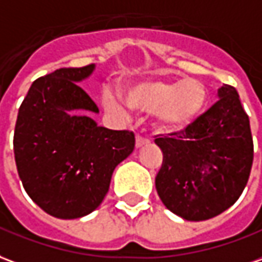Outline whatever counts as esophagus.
<instances>
[{"instance_id":"esophagus-1","label":"esophagus","mask_w":262,"mask_h":262,"mask_svg":"<svg viewBox=\"0 0 262 262\" xmlns=\"http://www.w3.org/2000/svg\"><path fill=\"white\" fill-rule=\"evenodd\" d=\"M149 139H146V137L143 136H136V147L137 149H140V147H143V146H146V144H149Z\"/></svg>"}]
</instances>
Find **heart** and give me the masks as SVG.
I'll use <instances>...</instances> for the list:
<instances>
[{"label":"heart","instance_id":"heart-1","mask_svg":"<svg viewBox=\"0 0 262 262\" xmlns=\"http://www.w3.org/2000/svg\"><path fill=\"white\" fill-rule=\"evenodd\" d=\"M127 106L140 113L155 112L159 126L166 130H179L200 118L207 106L208 92L197 79L167 82L147 79L125 89ZM102 103L107 112L126 116V107L112 91L102 93Z\"/></svg>","mask_w":262,"mask_h":262}]
</instances>
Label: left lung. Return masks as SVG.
<instances>
[{
    "mask_svg": "<svg viewBox=\"0 0 262 262\" xmlns=\"http://www.w3.org/2000/svg\"><path fill=\"white\" fill-rule=\"evenodd\" d=\"M219 98L186 129L155 139L163 151L157 194L171 213L187 221L208 220L231 207L251 171L248 115L235 88L221 86Z\"/></svg>",
    "mask_w": 262,
    "mask_h": 262,
    "instance_id": "8db88e82",
    "label": "left lung"
}]
</instances>
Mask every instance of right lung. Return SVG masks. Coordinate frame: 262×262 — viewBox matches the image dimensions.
<instances>
[{
  "instance_id": "right-lung-1",
  "label": "right lung",
  "mask_w": 262,
  "mask_h": 262,
  "mask_svg": "<svg viewBox=\"0 0 262 262\" xmlns=\"http://www.w3.org/2000/svg\"><path fill=\"white\" fill-rule=\"evenodd\" d=\"M95 65L61 68L36 79L19 106L14 155L32 201L56 219H79L99 207L113 170L135 149V135L89 118L99 113L78 82Z\"/></svg>"
}]
</instances>
